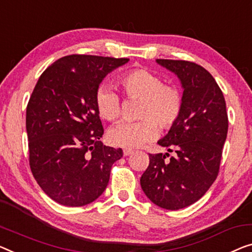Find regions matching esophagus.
Masks as SVG:
<instances>
[{
    "label": "esophagus",
    "instance_id": "esophagus-1",
    "mask_svg": "<svg viewBox=\"0 0 252 252\" xmlns=\"http://www.w3.org/2000/svg\"><path fill=\"white\" fill-rule=\"evenodd\" d=\"M133 152L131 149H125L123 150V155L125 156H129V155H131V154H132Z\"/></svg>",
    "mask_w": 252,
    "mask_h": 252
}]
</instances>
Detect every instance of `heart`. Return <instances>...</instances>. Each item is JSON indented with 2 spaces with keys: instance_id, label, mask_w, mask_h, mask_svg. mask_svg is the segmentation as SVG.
I'll return each instance as SVG.
<instances>
[{
  "instance_id": "1",
  "label": "heart",
  "mask_w": 252,
  "mask_h": 252,
  "mask_svg": "<svg viewBox=\"0 0 252 252\" xmlns=\"http://www.w3.org/2000/svg\"><path fill=\"white\" fill-rule=\"evenodd\" d=\"M120 85L127 99L140 100L136 123H120L108 132V140L122 148H138L155 139L158 126L170 129L178 121L182 111V95L174 86L164 85L163 79L146 69L127 71L120 78ZM96 107L107 121H116L121 116V100L108 87L96 94Z\"/></svg>"
}]
</instances>
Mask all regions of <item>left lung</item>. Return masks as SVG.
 Segmentation results:
<instances>
[{
  "instance_id": "1",
  "label": "left lung",
  "mask_w": 252,
  "mask_h": 252,
  "mask_svg": "<svg viewBox=\"0 0 252 252\" xmlns=\"http://www.w3.org/2000/svg\"><path fill=\"white\" fill-rule=\"evenodd\" d=\"M156 62L173 72L183 88L181 115L157 142L177 155L149 154L140 185L154 204L178 210L199 200L217 178L227 136L226 104L215 79L201 65L179 60Z\"/></svg>"
}]
</instances>
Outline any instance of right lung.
Instances as JSON below:
<instances>
[{
  "mask_svg": "<svg viewBox=\"0 0 252 252\" xmlns=\"http://www.w3.org/2000/svg\"><path fill=\"white\" fill-rule=\"evenodd\" d=\"M129 59L67 55L39 77L27 105L29 165L42 190L69 207L96 200L122 149L103 145L96 107L103 79Z\"/></svg>",
  "mask_w": 252,
  "mask_h": 252,
  "instance_id": "right-lung-1",
  "label": "right lung"
}]
</instances>
